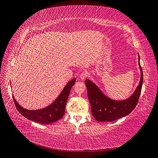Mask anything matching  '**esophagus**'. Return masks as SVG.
<instances>
[{
    "mask_svg": "<svg viewBox=\"0 0 158 158\" xmlns=\"http://www.w3.org/2000/svg\"><path fill=\"white\" fill-rule=\"evenodd\" d=\"M88 76V73H87V72H83L82 73H81L80 74V75H79V79L80 80H84Z\"/></svg>",
    "mask_w": 158,
    "mask_h": 158,
    "instance_id": "obj_1",
    "label": "esophagus"
}]
</instances>
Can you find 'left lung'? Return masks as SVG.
I'll use <instances>...</instances> for the list:
<instances>
[{
  "label": "left lung",
  "instance_id": "8db88e82",
  "mask_svg": "<svg viewBox=\"0 0 158 158\" xmlns=\"http://www.w3.org/2000/svg\"><path fill=\"white\" fill-rule=\"evenodd\" d=\"M138 56L140 71V81L135 92L129 98L119 100H113L105 95L95 83L88 79L85 80L92 114L96 121L100 122H113L127 115L136 107L141 92L143 81V70L140 66L139 53Z\"/></svg>",
  "mask_w": 158,
  "mask_h": 158
}]
</instances>
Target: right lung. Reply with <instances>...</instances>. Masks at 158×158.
I'll return each mask as SVG.
<instances>
[{
  "instance_id": "obj_1",
  "label": "right lung",
  "mask_w": 158,
  "mask_h": 158,
  "mask_svg": "<svg viewBox=\"0 0 158 158\" xmlns=\"http://www.w3.org/2000/svg\"><path fill=\"white\" fill-rule=\"evenodd\" d=\"M76 79L74 78L67 83L59 96L52 104L43 109L29 110L23 108L16 101L13 96L15 105L20 114L32 122L43 124L52 123L60 119L65 111L66 104L72 87L75 84Z\"/></svg>"
}]
</instances>
